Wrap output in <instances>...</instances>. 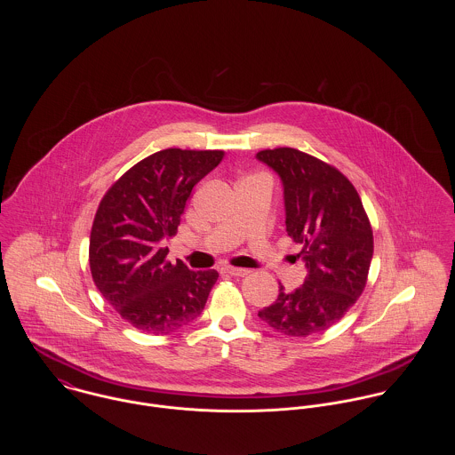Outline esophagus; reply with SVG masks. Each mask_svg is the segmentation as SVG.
Returning a JSON list of instances; mask_svg holds the SVG:
<instances>
[{
  "label": "esophagus",
  "instance_id": "34e87169",
  "mask_svg": "<svg viewBox=\"0 0 455 455\" xmlns=\"http://www.w3.org/2000/svg\"><path fill=\"white\" fill-rule=\"evenodd\" d=\"M220 271L226 275H231V276H247L251 273L245 267H233V266H224V267H220Z\"/></svg>",
  "mask_w": 455,
  "mask_h": 455
}]
</instances>
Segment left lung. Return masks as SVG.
<instances>
[{
	"label": "left lung",
	"instance_id": "left-lung-1",
	"mask_svg": "<svg viewBox=\"0 0 455 455\" xmlns=\"http://www.w3.org/2000/svg\"><path fill=\"white\" fill-rule=\"evenodd\" d=\"M282 180L287 235L303 249L305 283L280 285L273 305L259 310L271 329L294 338L323 332L363 294L373 258V231L363 201L334 166L291 147L256 156Z\"/></svg>",
	"mask_w": 455,
	"mask_h": 455
}]
</instances>
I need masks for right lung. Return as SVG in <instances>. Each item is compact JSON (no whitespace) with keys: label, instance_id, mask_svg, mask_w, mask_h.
<instances>
[{"label":"right lung","instance_id":"add662e5","mask_svg":"<svg viewBox=\"0 0 455 455\" xmlns=\"http://www.w3.org/2000/svg\"><path fill=\"white\" fill-rule=\"evenodd\" d=\"M222 150H159L136 163L103 196L91 229L89 266L103 298L140 331L170 334L191 324L219 278L166 260L196 184Z\"/></svg>","mask_w":455,"mask_h":455}]
</instances>
